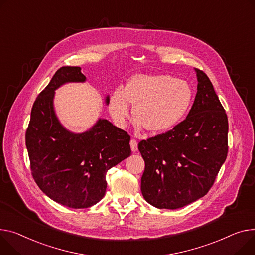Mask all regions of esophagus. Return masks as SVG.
<instances>
[{
    "instance_id": "1",
    "label": "esophagus",
    "mask_w": 255,
    "mask_h": 255,
    "mask_svg": "<svg viewBox=\"0 0 255 255\" xmlns=\"http://www.w3.org/2000/svg\"><path fill=\"white\" fill-rule=\"evenodd\" d=\"M130 146H131V150L133 151V152H135V151H137V146H138V143H137V141L135 140V139H131L130 140Z\"/></svg>"
}]
</instances>
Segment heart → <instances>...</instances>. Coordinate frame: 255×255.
<instances>
[{"instance_id":"heart-1","label":"heart","mask_w":255,"mask_h":255,"mask_svg":"<svg viewBox=\"0 0 255 255\" xmlns=\"http://www.w3.org/2000/svg\"><path fill=\"white\" fill-rule=\"evenodd\" d=\"M193 101L191 85L169 75H137L126 88H116L109 110L114 121L126 125L134 109V119L145 131L161 133L176 126L188 113Z\"/></svg>"}]
</instances>
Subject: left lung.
Returning <instances> with one entry per match:
<instances>
[{
    "mask_svg": "<svg viewBox=\"0 0 255 255\" xmlns=\"http://www.w3.org/2000/svg\"><path fill=\"white\" fill-rule=\"evenodd\" d=\"M197 94L173 129L141 140V193L150 205L177 209L204 197L228 155V117L205 73L194 69Z\"/></svg>",
    "mask_w": 255,
    "mask_h": 255,
    "instance_id": "1",
    "label": "left lung"
}]
</instances>
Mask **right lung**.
I'll return each instance as SVG.
<instances>
[{
	"mask_svg": "<svg viewBox=\"0 0 255 255\" xmlns=\"http://www.w3.org/2000/svg\"><path fill=\"white\" fill-rule=\"evenodd\" d=\"M80 66H63L38 95L30 113L25 144L39 188L59 204L88 208L104 198L110 169L131 154L130 136L107 119L88 130L66 129L54 109L55 91L67 83H85ZM105 103L110 104L107 95Z\"/></svg>",
	"mask_w": 255,
	"mask_h": 255,
	"instance_id": "obj_1",
	"label": "right lung"
}]
</instances>
